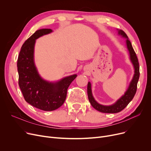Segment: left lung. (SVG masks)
Instances as JSON below:
<instances>
[{"instance_id": "obj_1", "label": "left lung", "mask_w": 151, "mask_h": 151, "mask_svg": "<svg viewBox=\"0 0 151 151\" xmlns=\"http://www.w3.org/2000/svg\"><path fill=\"white\" fill-rule=\"evenodd\" d=\"M118 34L122 35L123 37L127 38L126 44L127 46L128 50L130 54V58L133 63L134 68V74L132 80L131 81L129 88L125 92L124 96H122L119 99L115 104L109 106H104L100 105L95 100L92 96V91H91V84L90 82L88 84V99L91 103V105L97 111L101 113H117L121 111L127 106L128 105L129 103L133 99L134 95L136 93L137 89V84L139 78V66L138 59L137 58V54L134 52L132 43L129 40L127 35L122 30H118Z\"/></svg>"}]
</instances>
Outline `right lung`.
Listing matches in <instances>:
<instances>
[{
	"label": "right lung",
	"mask_w": 151,
	"mask_h": 151,
	"mask_svg": "<svg viewBox=\"0 0 151 151\" xmlns=\"http://www.w3.org/2000/svg\"><path fill=\"white\" fill-rule=\"evenodd\" d=\"M52 31L50 29L37 30L22 45L17 62L18 84L24 98L31 105L43 111H53L63 105L68 88L77 76L73 75L50 83L39 75L34 60L35 40Z\"/></svg>",
	"instance_id": "1"
}]
</instances>
